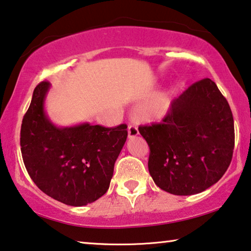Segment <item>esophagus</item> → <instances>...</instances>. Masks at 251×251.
Returning a JSON list of instances; mask_svg holds the SVG:
<instances>
[{"mask_svg": "<svg viewBox=\"0 0 251 251\" xmlns=\"http://www.w3.org/2000/svg\"><path fill=\"white\" fill-rule=\"evenodd\" d=\"M138 135V129L135 125L128 126V138H133Z\"/></svg>", "mask_w": 251, "mask_h": 251, "instance_id": "obj_1", "label": "esophagus"}]
</instances>
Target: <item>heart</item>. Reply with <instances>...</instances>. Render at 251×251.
<instances>
[{
    "label": "heart",
    "mask_w": 251,
    "mask_h": 251,
    "mask_svg": "<svg viewBox=\"0 0 251 251\" xmlns=\"http://www.w3.org/2000/svg\"><path fill=\"white\" fill-rule=\"evenodd\" d=\"M171 95L169 93H161L156 96L147 107V114L151 118H161L164 115H167L171 107Z\"/></svg>",
    "instance_id": "b5f03b06"
}]
</instances>
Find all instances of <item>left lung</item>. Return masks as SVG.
I'll use <instances>...</instances> for the list:
<instances>
[{"instance_id":"8db88e82","label":"left lung","mask_w":251,"mask_h":251,"mask_svg":"<svg viewBox=\"0 0 251 251\" xmlns=\"http://www.w3.org/2000/svg\"><path fill=\"white\" fill-rule=\"evenodd\" d=\"M150 148L149 171L164 192L194 195L218 182L234 149L232 111L211 78L173 100L160 124L138 127Z\"/></svg>"}]
</instances>
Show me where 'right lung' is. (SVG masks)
Segmentation results:
<instances>
[{
	"mask_svg": "<svg viewBox=\"0 0 251 251\" xmlns=\"http://www.w3.org/2000/svg\"><path fill=\"white\" fill-rule=\"evenodd\" d=\"M50 88V82L44 81L33 90L21 125L22 159L30 178L46 195L71 206H83L109 188L127 126H56L45 111Z\"/></svg>",
	"mask_w": 251,
	"mask_h": 251,
	"instance_id": "add662e5",
	"label": "right lung"
}]
</instances>
